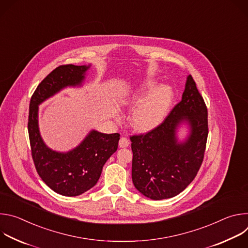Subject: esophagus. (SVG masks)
<instances>
[{
  "mask_svg": "<svg viewBox=\"0 0 248 248\" xmlns=\"http://www.w3.org/2000/svg\"><path fill=\"white\" fill-rule=\"evenodd\" d=\"M129 145V140L127 137L125 136H123L121 137L120 141H119V146L122 147V148H124V147H127Z\"/></svg>",
  "mask_w": 248,
  "mask_h": 248,
  "instance_id": "obj_1",
  "label": "esophagus"
}]
</instances>
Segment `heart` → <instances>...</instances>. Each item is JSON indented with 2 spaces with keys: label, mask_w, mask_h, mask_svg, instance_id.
Masks as SVG:
<instances>
[{
  "label": "heart",
  "mask_w": 248,
  "mask_h": 248,
  "mask_svg": "<svg viewBox=\"0 0 248 248\" xmlns=\"http://www.w3.org/2000/svg\"><path fill=\"white\" fill-rule=\"evenodd\" d=\"M155 85L153 80H147L123 101L124 107L128 109L135 107L130 116V123L137 130L146 131L158 125L171 103V88L161 85L153 89Z\"/></svg>",
  "instance_id": "b5f03b06"
}]
</instances>
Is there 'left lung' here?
I'll list each match as a JSON object with an SVG mask.
<instances>
[{
    "instance_id": "1",
    "label": "left lung",
    "mask_w": 248,
    "mask_h": 248,
    "mask_svg": "<svg viewBox=\"0 0 248 248\" xmlns=\"http://www.w3.org/2000/svg\"><path fill=\"white\" fill-rule=\"evenodd\" d=\"M183 120L189 122L192 131L186 143L178 144L175 128ZM208 131L207 106L189 75L182 100L166 119L147 132L129 136L135 188L154 200L185 190L202 165Z\"/></svg>"
}]
</instances>
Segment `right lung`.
I'll list each match as a JSON object with an SVG mask.
<instances>
[{"label":"right lung","instance_id":"add662e5","mask_svg":"<svg viewBox=\"0 0 248 248\" xmlns=\"http://www.w3.org/2000/svg\"><path fill=\"white\" fill-rule=\"evenodd\" d=\"M89 66L62 64L51 72L31 96L28 115V135L33 163L41 180L55 192L78 196L93 187L104 164L119 145L120 134L91 131L83 142L67 153H58L43 142L38 129V105L65 86L82 82Z\"/></svg>","mask_w":248,"mask_h":248}]
</instances>
